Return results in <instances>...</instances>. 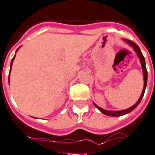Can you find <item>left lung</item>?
Listing matches in <instances>:
<instances>
[{"label": "left lung", "mask_w": 155, "mask_h": 155, "mask_svg": "<svg viewBox=\"0 0 155 155\" xmlns=\"http://www.w3.org/2000/svg\"><path fill=\"white\" fill-rule=\"evenodd\" d=\"M124 41L126 42L127 44H128L130 46H131L132 48H134V50L135 51V53L137 54L138 58H140V64H141V67H142V72H143V76H144V87H143V91H142V93H141L140 97L139 98V100L137 101V102L134 105V106H132L131 107H130L128 109H125V110H105V109H102L100 107H98L96 103L93 102L94 104V106L97 108L98 110L101 111V113L105 114V115H107V116H124L125 114H128L130 112H131L132 110L135 109V107H137L138 105L140 104V102L142 100V98L144 97V91H145V88H146V86H147V79H148V73H147V69H146V67H145V60H144V58L143 54L141 53V50L139 48V46H138L135 43H134L133 41H130V40H129V39H124Z\"/></svg>", "instance_id": "obj_1"}]
</instances>
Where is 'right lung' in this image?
<instances>
[{
	"label": "right lung",
	"mask_w": 155,
	"mask_h": 155,
	"mask_svg": "<svg viewBox=\"0 0 155 155\" xmlns=\"http://www.w3.org/2000/svg\"><path fill=\"white\" fill-rule=\"evenodd\" d=\"M19 48H18V49H19ZM18 49L16 50V52L18 51ZM15 55L14 58H12V60H11V68H10V71L11 70V67H12V64H13V61H14V59H15ZM9 82H10V75H9Z\"/></svg>",
	"instance_id": "add662e5"
}]
</instances>
